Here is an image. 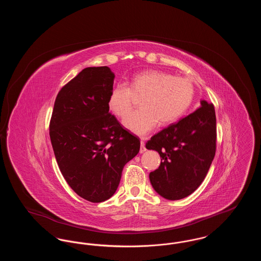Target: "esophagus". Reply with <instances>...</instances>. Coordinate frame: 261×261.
<instances>
[{
  "label": "esophagus",
  "instance_id": "esophagus-1",
  "mask_svg": "<svg viewBox=\"0 0 261 261\" xmlns=\"http://www.w3.org/2000/svg\"><path fill=\"white\" fill-rule=\"evenodd\" d=\"M146 151V147H145V142L141 140V148H140V153H143Z\"/></svg>",
  "mask_w": 261,
  "mask_h": 261
}]
</instances>
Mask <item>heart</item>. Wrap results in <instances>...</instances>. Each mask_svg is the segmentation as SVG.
I'll use <instances>...</instances> for the list:
<instances>
[{
	"mask_svg": "<svg viewBox=\"0 0 261 261\" xmlns=\"http://www.w3.org/2000/svg\"><path fill=\"white\" fill-rule=\"evenodd\" d=\"M194 95V85L189 79L147 70L135 75L130 87L121 83L112 88L109 106L117 116L123 118L130 110L135 96H143L141 109L127 114L123 125L131 132L144 136L159 122L166 125L176 121L191 106Z\"/></svg>",
	"mask_w": 261,
	"mask_h": 261,
	"instance_id": "heart-1",
	"label": "heart"
}]
</instances>
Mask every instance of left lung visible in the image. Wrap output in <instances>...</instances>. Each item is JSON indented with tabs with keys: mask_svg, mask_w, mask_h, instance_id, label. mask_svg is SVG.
I'll return each instance as SVG.
<instances>
[{
	"mask_svg": "<svg viewBox=\"0 0 261 261\" xmlns=\"http://www.w3.org/2000/svg\"><path fill=\"white\" fill-rule=\"evenodd\" d=\"M200 108L153 135L146 144L162 162L149 173L154 191L170 200L184 199L204 180L216 150V116L212 103Z\"/></svg>",
	"mask_w": 261,
	"mask_h": 261,
	"instance_id": "obj_1",
	"label": "left lung"
}]
</instances>
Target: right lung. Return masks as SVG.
<instances>
[{"label": "right lung", "mask_w": 261, "mask_h": 261, "mask_svg": "<svg viewBox=\"0 0 261 261\" xmlns=\"http://www.w3.org/2000/svg\"><path fill=\"white\" fill-rule=\"evenodd\" d=\"M114 74L108 66L84 68L59 92L50 138L65 181L91 202L113 196L125 164L140 150V140L110 112Z\"/></svg>", "instance_id": "obj_1"}]
</instances>
